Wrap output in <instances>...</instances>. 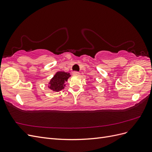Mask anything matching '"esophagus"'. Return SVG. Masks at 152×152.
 I'll list each match as a JSON object with an SVG mask.
<instances>
[{"instance_id": "34e87169", "label": "esophagus", "mask_w": 152, "mask_h": 152, "mask_svg": "<svg viewBox=\"0 0 152 152\" xmlns=\"http://www.w3.org/2000/svg\"><path fill=\"white\" fill-rule=\"evenodd\" d=\"M73 75H79V72H77V71H74V72H73Z\"/></svg>"}]
</instances>
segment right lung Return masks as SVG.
<instances>
[{
    "label": "right lung",
    "instance_id": "1",
    "mask_svg": "<svg viewBox=\"0 0 152 152\" xmlns=\"http://www.w3.org/2000/svg\"><path fill=\"white\" fill-rule=\"evenodd\" d=\"M70 77L69 73L64 72H58L49 82V88L53 91H59L64 88V84Z\"/></svg>",
    "mask_w": 152,
    "mask_h": 152
}]
</instances>
